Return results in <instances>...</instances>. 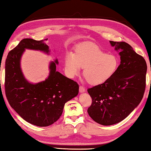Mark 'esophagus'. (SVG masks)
<instances>
[{
	"mask_svg": "<svg viewBox=\"0 0 151 151\" xmlns=\"http://www.w3.org/2000/svg\"><path fill=\"white\" fill-rule=\"evenodd\" d=\"M79 92L80 93H84L85 91V87L83 86H79Z\"/></svg>",
	"mask_w": 151,
	"mask_h": 151,
	"instance_id": "34e87169",
	"label": "esophagus"
}]
</instances>
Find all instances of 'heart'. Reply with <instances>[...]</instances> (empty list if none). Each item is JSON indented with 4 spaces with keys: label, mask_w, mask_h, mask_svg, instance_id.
Masks as SVG:
<instances>
[{
    "label": "heart",
    "mask_w": 151,
    "mask_h": 151,
    "mask_svg": "<svg viewBox=\"0 0 151 151\" xmlns=\"http://www.w3.org/2000/svg\"><path fill=\"white\" fill-rule=\"evenodd\" d=\"M65 71L68 76L74 77L83 68V75L88 83H104L117 70L118 59L111 53H106L92 42H84L76 48L74 55L68 53L65 58Z\"/></svg>",
    "instance_id": "b5f03b06"
}]
</instances>
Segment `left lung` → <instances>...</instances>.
I'll return each mask as SVG.
<instances>
[{
    "label": "left lung",
    "mask_w": 151,
    "mask_h": 151,
    "mask_svg": "<svg viewBox=\"0 0 151 151\" xmlns=\"http://www.w3.org/2000/svg\"><path fill=\"white\" fill-rule=\"evenodd\" d=\"M110 43L119 50L120 66L106 82L87 89L92 98L87 112L103 126L124 120L140 103L146 86L147 66L143 56L126 42L110 41Z\"/></svg>",
    "instance_id": "1"
}]
</instances>
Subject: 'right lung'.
Returning a JSON list of instances; mask_svg holds the SVG:
<instances>
[{"label":"right lung","instance_id":"obj_1","mask_svg":"<svg viewBox=\"0 0 151 151\" xmlns=\"http://www.w3.org/2000/svg\"><path fill=\"white\" fill-rule=\"evenodd\" d=\"M48 39H24L10 50L5 63V93L11 107L29 123L46 127L60 117L66 102L78 95L79 85L56 71L57 59L51 62L49 76L45 81L31 83L22 72L20 60L25 49L49 54Z\"/></svg>","mask_w":151,"mask_h":151}]
</instances>
